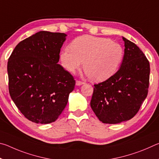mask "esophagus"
Here are the masks:
<instances>
[{
    "mask_svg": "<svg viewBox=\"0 0 159 159\" xmlns=\"http://www.w3.org/2000/svg\"><path fill=\"white\" fill-rule=\"evenodd\" d=\"M83 84H84V82H83V81H81V80H76V85H81Z\"/></svg>",
    "mask_w": 159,
    "mask_h": 159,
    "instance_id": "34e87169",
    "label": "esophagus"
}]
</instances>
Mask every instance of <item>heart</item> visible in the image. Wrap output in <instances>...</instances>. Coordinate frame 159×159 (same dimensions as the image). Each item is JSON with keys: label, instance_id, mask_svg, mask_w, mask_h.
<instances>
[{"label": "heart", "instance_id": "b5f03b06", "mask_svg": "<svg viewBox=\"0 0 159 159\" xmlns=\"http://www.w3.org/2000/svg\"><path fill=\"white\" fill-rule=\"evenodd\" d=\"M124 50L121 45L104 37L83 35L75 39L60 53L64 69L74 73L83 61V69L94 80H104L114 75L122 62Z\"/></svg>", "mask_w": 159, "mask_h": 159}]
</instances>
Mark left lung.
Wrapping results in <instances>:
<instances>
[{"mask_svg":"<svg viewBox=\"0 0 159 159\" xmlns=\"http://www.w3.org/2000/svg\"><path fill=\"white\" fill-rule=\"evenodd\" d=\"M124 57L116 73L94 85L90 106L99 120L116 124L131 119L147 98L149 85V61L142 51L123 37Z\"/></svg>","mask_w":159,"mask_h":159,"instance_id":"8db88e82","label":"left lung"}]
</instances>
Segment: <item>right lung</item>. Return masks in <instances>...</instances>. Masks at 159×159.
I'll return each instance as SVG.
<instances>
[{"label":"right lung","instance_id":"right-lung-1","mask_svg":"<svg viewBox=\"0 0 159 159\" xmlns=\"http://www.w3.org/2000/svg\"><path fill=\"white\" fill-rule=\"evenodd\" d=\"M66 36L39 31L19 43L8 59L10 95L34 123L55 121L74 89V78L57 64Z\"/></svg>","mask_w":159,"mask_h":159}]
</instances>
